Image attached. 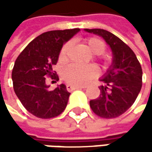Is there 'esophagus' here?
<instances>
[{
  "instance_id": "1",
  "label": "esophagus",
  "mask_w": 152,
  "mask_h": 152,
  "mask_svg": "<svg viewBox=\"0 0 152 152\" xmlns=\"http://www.w3.org/2000/svg\"><path fill=\"white\" fill-rule=\"evenodd\" d=\"M86 86H78V85H72V84H67V90L69 91H74L76 89H85Z\"/></svg>"
}]
</instances>
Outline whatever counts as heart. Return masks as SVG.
Segmentation results:
<instances>
[{
  "instance_id": "1",
  "label": "heart",
  "mask_w": 152,
  "mask_h": 152,
  "mask_svg": "<svg viewBox=\"0 0 152 152\" xmlns=\"http://www.w3.org/2000/svg\"><path fill=\"white\" fill-rule=\"evenodd\" d=\"M85 43L89 50L96 55L101 54L106 49V45L103 40L98 38H89L85 40ZM70 46L71 44L69 42L62 46L60 53V60L61 61H65L68 59V53ZM61 74L67 83L74 85H83L98 76L99 69L94 65H80L73 63L65 67L62 69Z\"/></svg>"
}]
</instances>
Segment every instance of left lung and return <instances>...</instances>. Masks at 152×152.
<instances>
[{
  "label": "left lung",
  "mask_w": 152,
  "mask_h": 152,
  "mask_svg": "<svg viewBox=\"0 0 152 152\" xmlns=\"http://www.w3.org/2000/svg\"><path fill=\"white\" fill-rule=\"evenodd\" d=\"M101 37L111 48L113 61L99 78L100 95L90 101L92 111L102 118H115L124 113L136 101L142 88V67L132 49L121 39L103 29H84Z\"/></svg>",
  "instance_id": "left-lung-1"
}]
</instances>
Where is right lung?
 Returning <instances> with one entry per match:
<instances>
[{
  "mask_svg": "<svg viewBox=\"0 0 152 152\" xmlns=\"http://www.w3.org/2000/svg\"><path fill=\"white\" fill-rule=\"evenodd\" d=\"M80 29L50 31L28 44L15 60L12 70L15 93L24 108L34 116L49 119L60 115L66 108L70 93L63 83L49 91L46 77L59 80L53 71L63 44Z\"/></svg>",
  "mask_w": 152,
  "mask_h": 152,
  "instance_id": "1",
  "label": "right lung"
}]
</instances>
